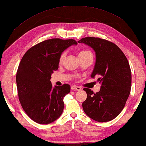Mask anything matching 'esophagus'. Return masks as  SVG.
<instances>
[{"instance_id": "34e87169", "label": "esophagus", "mask_w": 146, "mask_h": 146, "mask_svg": "<svg viewBox=\"0 0 146 146\" xmlns=\"http://www.w3.org/2000/svg\"><path fill=\"white\" fill-rule=\"evenodd\" d=\"M72 90H78V91H79V90H81L82 88H80V86H76V85H74V86H72Z\"/></svg>"}]
</instances>
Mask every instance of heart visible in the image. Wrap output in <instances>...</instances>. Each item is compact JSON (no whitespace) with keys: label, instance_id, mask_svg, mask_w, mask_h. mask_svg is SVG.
I'll return each instance as SVG.
<instances>
[{"label":"heart","instance_id":"heart-1","mask_svg":"<svg viewBox=\"0 0 146 146\" xmlns=\"http://www.w3.org/2000/svg\"><path fill=\"white\" fill-rule=\"evenodd\" d=\"M89 53H91L90 52V51L87 50H81L80 52H79V54H78V56H84V55H86L87 54H89ZM64 58H65V53H62L61 54V56L60 57V60H59V62L60 63H62V62L64 61Z\"/></svg>","mask_w":146,"mask_h":146}]
</instances>
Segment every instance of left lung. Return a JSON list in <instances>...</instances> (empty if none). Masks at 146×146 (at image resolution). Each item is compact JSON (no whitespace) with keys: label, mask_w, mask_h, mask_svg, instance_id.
<instances>
[{"label":"left lung","mask_w":146,"mask_h":146,"mask_svg":"<svg viewBox=\"0 0 146 146\" xmlns=\"http://www.w3.org/2000/svg\"><path fill=\"white\" fill-rule=\"evenodd\" d=\"M78 43L89 45L96 54V63L91 78L98 76L101 84L94 93L84 88L86 99L82 103L84 113L98 122L113 120L121 112L130 94L131 72L126 56L111 41L99 37H87Z\"/></svg>","instance_id":"left-lung-1"}]
</instances>
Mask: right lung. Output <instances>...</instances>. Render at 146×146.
I'll return each instance as SVG.
<instances>
[{"label": "right lung", "instance_id": "add662e5", "mask_svg": "<svg viewBox=\"0 0 146 146\" xmlns=\"http://www.w3.org/2000/svg\"><path fill=\"white\" fill-rule=\"evenodd\" d=\"M76 44L72 39H48L31 47L21 60L16 76L19 99L26 114L37 123H51L63 112V100L70 86L53 88L51 75L58 69L62 53Z\"/></svg>", "mask_w": 146, "mask_h": 146}]
</instances>
